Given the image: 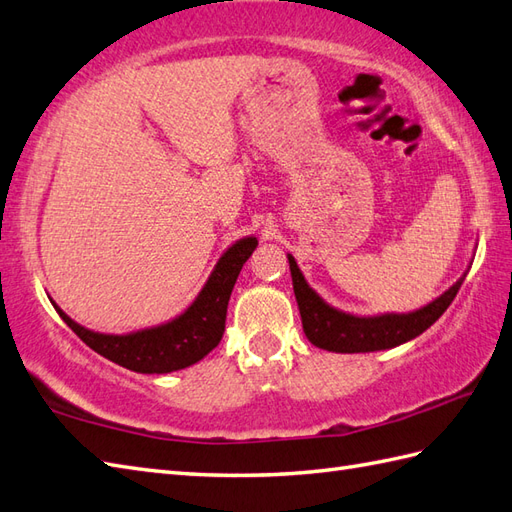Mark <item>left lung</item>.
<instances>
[{
    "instance_id": "left-lung-1",
    "label": "left lung",
    "mask_w": 512,
    "mask_h": 512,
    "mask_svg": "<svg viewBox=\"0 0 512 512\" xmlns=\"http://www.w3.org/2000/svg\"><path fill=\"white\" fill-rule=\"evenodd\" d=\"M288 261L305 336L314 347L334 353L384 351L421 336L427 327H432L436 320L443 316L451 301L456 299L460 285L469 272L465 270V275L451 285L449 290H445L441 296H436L434 301L414 312L355 316L329 305L323 296L314 288H310V283L305 281L299 264H296V259L290 253Z\"/></svg>"
}]
</instances>
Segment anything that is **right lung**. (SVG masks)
<instances>
[{"mask_svg": "<svg viewBox=\"0 0 512 512\" xmlns=\"http://www.w3.org/2000/svg\"><path fill=\"white\" fill-rule=\"evenodd\" d=\"M257 248V237L248 235L231 244L213 266L209 279L196 299L168 323L130 331V334H100L71 320L52 299L67 327L102 358L120 364L128 371L163 375L200 362L218 347L227 320V305L233 285L246 259Z\"/></svg>", "mask_w": 512, "mask_h": 512, "instance_id": "right-lung-1", "label": "right lung"}]
</instances>
